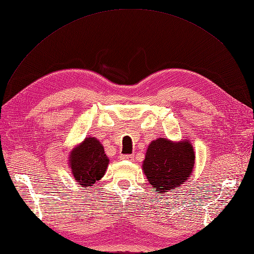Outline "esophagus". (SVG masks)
<instances>
[{
	"instance_id": "obj_1",
	"label": "esophagus",
	"mask_w": 254,
	"mask_h": 254,
	"mask_svg": "<svg viewBox=\"0 0 254 254\" xmlns=\"http://www.w3.org/2000/svg\"><path fill=\"white\" fill-rule=\"evenodd\" d=\"M133 157H134L133 155H129V154H127V155H121L120 156V158L122 160H132Z\"/></svg>"
}]
</instances>
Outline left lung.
<instances>
[{"label":"left lung","mask_w":254,"mask_h":254,"mask_svg":"<svg viewBox=\"0 0 254 254\" xmlns=\"http://www.w3.org/2000/svg\"><path fill=\"white\" fill-rule=\"evenodd\" d=\"M195 158L190 139L173 141L159 137L148 146L143 172L152 188L162 195L179 188L190 177Z\"/></svg>","instance_id":"1"}]
</instances>
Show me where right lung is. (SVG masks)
<instances>
[{
	"mask_svg": "<svg viewBox=\"0 0 254 254\" xmlns=\"http://www.w3.org/2000/svg\"><path fill=\"white\" fill-rule=\"evenodd\" d=\"M68 162L75 180L82 188H87L105 175L109 159L102 144L89 136L70 151Z\"/></svg>",
	"mask_w": 254,
	"mask_h": 254,
	"instance_id": "1",
	"label": "right lung"
}]
</instances>
